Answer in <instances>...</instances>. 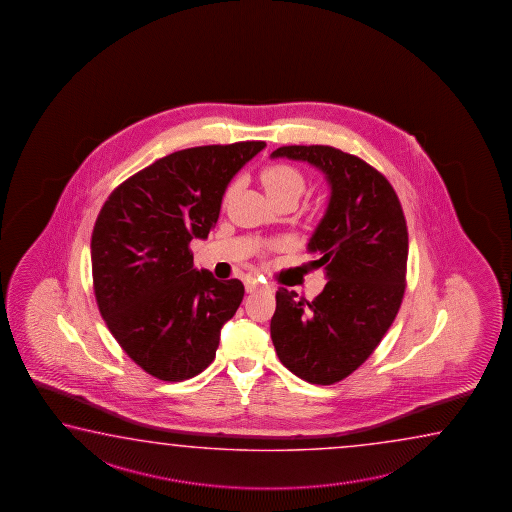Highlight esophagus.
Instances as JSON below:
<instances>
[{"label":"esophagus","mask_w":512,"mask_h":512,"mask_svg":"<svg viewBox=\"0 0 512 512\" xmlns=\"http://www.w3.org/2000/svg\"><path fill=\"white\" fill-rule=\"evenodd\" d=\"M265 288H269V286L265 285V283H261L258 279L251 278L245 281L247 294H254V292H258V290H265Z\"/></svg>","instance_id":"obj_1"}]
</instances>
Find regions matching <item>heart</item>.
Listing matches in <instances>:
<instances>
[{
    "label": "heart",
    "mask_w": 512,
    "mask_h": 512,
    "mask_svg": "<svg viewBox=\"0 0 512 512\" xmlns=\"http://www.w3.org/2000/svg\"><path fill=\"white\" fill-rule=\"evenodd\" d=\"M261 184L270 199H278L283 195L299 197L304 190V177L294 166L279 163L263 168Z\"/></svg>",
    "instance_id": "b5f03b06"
}]
</instances>
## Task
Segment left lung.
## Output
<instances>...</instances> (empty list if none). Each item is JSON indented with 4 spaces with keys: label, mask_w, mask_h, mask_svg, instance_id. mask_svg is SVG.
<instances>
[{
    "label": "left lung",
    "mask_w": 512,
    "mask_h": 512,
    "mask_svg": "<svg viewBox=\"0 0 512 512\" xmlns=\"http://www.w3.org/2000/svg\"><path fill=\"white\" fill-rule=\"evenodd\" d=\"M303 161L330 186L328 208L308 242L312 269L328 283L313 301L279 288L270 337L281 364L315 385L340 382L382 342L405 294L408 233L389 181L360 157L324 145L270 154Z\"/></svg>",
    "instance_id": "8db88e82"
}]
</instances>
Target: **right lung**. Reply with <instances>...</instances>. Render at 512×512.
<instances>
[{
	"label": "right lung",
	"instance_id": "add662e5",
	"mask_svg": "<svg viewBox=\"0 0 512 512\" xmlns=\"http://www.w3.org/2000/svg\"><path fill=\"white\" fill-rule=\"evenodd\" d=\"M263 141L186 148L161 157L105 200L91 236L96 304L123 351L165 382L208 367L242 281L193 267L190 242L217 224L229 182Z\"/></svg>",
	"mask_w": 512,
	"mask_h": 512
}]
</instances>
